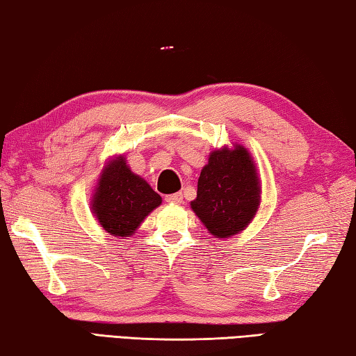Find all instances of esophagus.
Wrapping results in <instances>:
<instances>
[{
    "label": "esophagus",
    "instance_id": "esophagus-1",
    "mask_svg": "<svg viewBox=\"0 0 356 356\" xmlns=\"http://www.w3.org/2000/svg\"><path fill=\"white\" fill-rule=\"evenodd\" d=\"M165 202L167 203H175V204L183 203V194H179V192H177V194L165 195Z\"/></svg>",
    "mask_w": 356,
    "mask_h": 356
}]
</instances>
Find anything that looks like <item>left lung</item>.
Segmentation results:
<instances>
[{
	"label": "left lung",
	"mask_w": 356,
	"mask_h": 356,
	"mask_svg": "<svg viewBox=\"0 0 356 356\" xmlns=\"http://www.w3.org/2000/svg\"><path fill=\"white\" fill-rule=\"evenodd\" d=\"M261 179L253 156L241 143L209 153L191 208L217 239L244 232L261 204Z\"/></svg>",
	"instance_id": "left-lung-1"
}]
</instances>
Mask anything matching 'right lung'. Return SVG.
Segmentation results:
<instances>
[{
	"mask_svg": "<svg viewBox=\"0 0 356 356\" xmlns=\"http://www.w3.org/2000/svg\"><path fill=\"white\" fill-rule=\"evenodd\" d=\"M161 203V195L131 170L124 154H114L104 162L93 186L90 211L106 233L128 239Z\"/></svg>",
	"mask_w": 356,
	"mask_h": 356,
	"instance_id": "add662e5",
	"label": "right lung"
}]
</instances>
